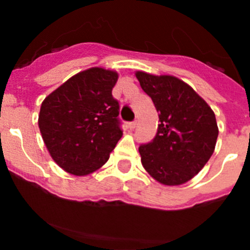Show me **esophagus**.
Returning a JSON list of instances; mask_svg holds the SVG:
<instances>
[{
	"label": "esophagus",
	"mask_w": 250,
	"mask_h": 250,
	"mask_svg": "<svg viewBox=\"0 0 250 250\" xmlns=\"http://www.w3.org/2000/svg\"><path fill=\"white\" fill-rule=\"evenodd\" d=\"M135 126H136V121H131V123L127 124V127H129L130 130L135 129Z\"/></svg>",
	"instance_id": "esophagus-1"
}]
</instances>
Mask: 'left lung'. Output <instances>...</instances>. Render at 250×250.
Segmentation results:
<instances>
[{
	"instance_id": "8db88e82",
	"label": "left lung",
	"mask_w": 250,
	"mask_h": 250,
	"mask_svg": "<svg viewBox=\"0 0 250 250\" xmlns=\"http://www.w3.org/2000/svg\"><path fill=\"white\" fill-rule=\"evenodd\" d=\"M141 89L159 114L158 132L141 144V164L164 185H180L199 173L213 155L218 138L215 115L190 86L170 75L136 72Z\"/></svg>"
}]
</instances>
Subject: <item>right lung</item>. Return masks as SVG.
Instances as JSON below:
<instances>
[{
    "label": "right lung",
    "mask_w": 250,
    "mask_h": 250,
    "mask_svg": "<svg viewBox=\"0 0 250 250\" xmlns=\"http://www.w3.org/2000/svg\"><path fill=\"white\" fill-rule=\"evenodd\" d=\"M118 72L91 67L70 77L42 101L39 127L51 158L77 176L109 160L123 136L119 101L112 98Z\"/></svg>",
    "instance_id": "right-lung-1"
}]
</instances>
